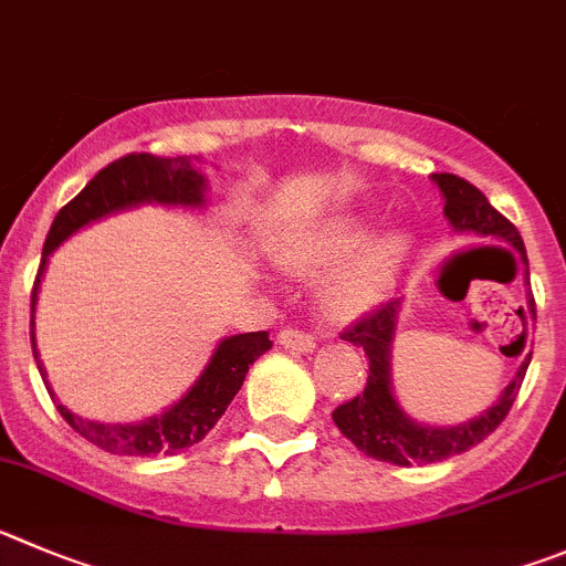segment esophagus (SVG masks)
I'll use <instances>...</instances> for the list:
<instances>
[{"label":"esophagus","mask_w":566,"mask_h":566,"mask_svg":"<svg viewBox=\"0 0 566 566\" xmlns=\"http://www.w3.org/2000/svg\"><path fill=\"white\" fill-rule=\"evenodd\" d=\"M279 346L290 348V352H298V355H310L315 352V340L310 335L298 329H282L279 332Z\"/></svg>","instance_id":"34e87169"}]
</instances>
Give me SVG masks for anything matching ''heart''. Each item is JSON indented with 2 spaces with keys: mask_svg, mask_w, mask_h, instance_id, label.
Listing matches in <instances>:
<instances>
[{
  "mask_svg": "<svg viewBox=\"0 0 566 566\" xmlns=\"http://www.w3.org/2000/svg\"><path fill=\"white\" fill-rule=\"evenodd\" d=\"M368 226L357 218H337L310 231L290 253L301 273H329L321 301L335 318H360L382 304L408 262L410 242L402 231H382L366 241Z\"/></svg>",
  "mask_w": 566,
  "mask_h": 566,
  "instance_id": "obj_1",
  "label": "heart"
}]
</instances>
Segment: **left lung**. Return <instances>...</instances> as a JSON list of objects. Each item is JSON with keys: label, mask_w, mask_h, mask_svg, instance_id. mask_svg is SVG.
I'll use <instances>...</instances> for the list:
<instances>
[{"label": "left lung", "mask_w": 566, "mask_h": 566, "mask_svg": "<svg viewBox=\"0 0 566 566\" xmlns=\"http://www.w3.org/2000/svg\"><path fill=\"white\" fill-rule=\"evenodd\" d=\"M430 178L441 189L443 218L450 220L452 231L474 234L480 240L514 248L520 253L522 265H525V284H531V279H527V253L516 226L505 220L485 200V195L469 181H463V178L452 176V172H432ZM497 251H505V248H497ZM399 313H402V301L394 298L340 335L343 340L355 343V346L366 352L368 382L366 390L355 396L352 402L340 405L332 413V419H335L337 430L355 443L357 450L366 452L368 458H377V461L394 463V467L447 461V458L472 450L474 443L489 438L491 432L497 430L500 421L509 416L511 405H514L516 394H520L522 379H525L527 366H531V352L522 357L516 374L500 390L497 402H491L489 410H483L474 419L461 421V424H424V421H416L413 416L405 413V408L394 394V379H390V352H394ZM527 321H536V304H533L531 293H527L525 329Z\"/></svg>", "instance_id": "left-lung-1"}]
</instances>
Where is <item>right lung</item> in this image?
<instances>
[{"label": "right lung", "instance_id": "add662e5", "mask_svg": "<svg viewBox=\"0 0 566 566\" xmlns=\"http://www.w3.org/2000/svg\"><path fill=\"white\" fill-rule=\"evenodd\" d=\"M206 189H209V184H206L203 172L198 170V158H161L150 156V153H130V156L103 167L75 200H69L57 211L50 234H46L39 276L33 284V301H30V307H33V321H30L33 324V355L52 399H55V394L46 382V368L41 363L39 346H35V304H39L41 279H44L50 253L72 234L97 223V220L111 218L116 211L136 209V206L145 203L170 206V209H203ZM271 346L273 343L268 332L223 337L211 352L200 377L187 388V394L170 408H164L161 413L147 416L142 421L111 424V421L83 419L57 399L55 405L72 430L81 432L86 441L111 452V455H172V452L198 443L211 427L218 424L237 390L245 382L248 368Z\"/></svg>", "mask_w": 566, "mask_h": 566}]
</instances>
